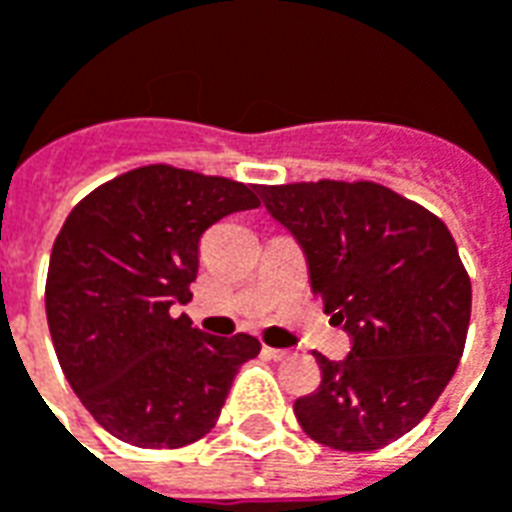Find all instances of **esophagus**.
<instances>
[{
	"mask_svg": "<svg viewBox=\"0 0 512 512\" xmlns=\"http://www.w3.org/2000/svg\"><path fill=\"white\" fill-rule=\"evenodd\" d=\"M263 354H266L268 359H274V362H285V359H290V351H285V348H268V345H263Z\"/></svg>",
	"mask_w": 512,
	"mask_h": 512,
	"instance_id": "34e87169",
	"label": "esophagus"
}]
</instances>
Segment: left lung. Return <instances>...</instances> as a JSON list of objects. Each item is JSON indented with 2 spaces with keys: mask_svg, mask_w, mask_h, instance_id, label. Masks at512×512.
Returning <instances> with one entry per match:
<instances>
[{
  "mask_svg": "<svg viewBox=\"0 0 512 512\" xmlns=\"http://www.w3.org/2000/svg\"><path fill=\"white\" fill-rule=\"evenodd\" d=\"M307 255L312 293L354 348L315 351L321 384L293 403L332 450H381L417 425L461 362L472 282L447 224L373 180L257 186Z\"/></svg>",
  "mask_w": 512,
  "mask_h": 512,
  "instance_id": "obj_1",
  "label": "left lung"
}]
</instances>
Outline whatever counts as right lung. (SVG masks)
<instances>
[{"label": "right lung", "mask_w": 512, "mask_h": 512, "mask_svg": "<svg viewBox=\"0 0 512 512\" xmlns=\"http://www.w3.org/2000/svg\"><path fill=\"white\" fill-rule=\"evenodd\" d=\"M257 186L169 164L106 180L73 205L54 241L46 318L60 367L93 419L120 441L175 450L222 414L249 334L211 337L169 307L191 299L200 238L257 208Z\"/></svg>", "instance_id": "obj_1"}]
</instances>
